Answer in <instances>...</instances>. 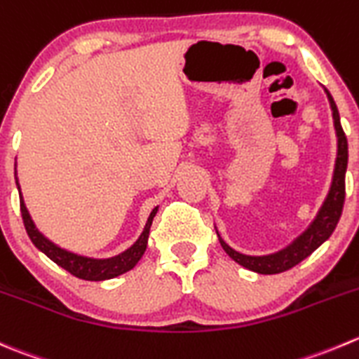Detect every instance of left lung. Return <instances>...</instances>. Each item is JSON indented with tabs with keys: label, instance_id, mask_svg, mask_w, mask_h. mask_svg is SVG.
<instances>
[{
	"label": "left lung",
	"instance_id": "obj_1",
	"mask_svg": "<svg viewBox=\"0 0 359 359\" xmlns=\"http://www.w3.org/2000/svg\"><path fill=\"white\" fill-rule=\"evenodd\" d=\"M325 93L326 96H328L330 107H332L333 112V126H335L337 133V159L335 170H333L332 186H330L328 194H326V200L323 201L318 215H316L314 221L309 224V228L305 229L302 235H298L290 245L277 250V252L264 254V256H249V254H242L238 252V250L231 249V247L221 238L217 229H215V233H217L219 236V242H221L226 254H228L233 261L242 264L243 268L250 270V272L263 273V276H273V273L286 272V270L293 268L294 264H298L300 261H304L305 257L311 256L323 242H326V240L330 238L333 229L337 228V222H339L340 215H342L344 200H346L347 138L342 130V124H340V116L339 110H337L335 102H333L328 89H325Z\"/></svg>",
	"mask_w": 359,
	"mask_h": 359
}]
</instances>
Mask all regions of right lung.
<instances>
[{
	"mask_svg": "<svg viewBox=\"0 0 359 359\" xmlns=\"http://www.w3.org/2000/svg\"><path fill=\"white\" fill-rule=\"evenodd\" d=\"M17 189L20 191L19 180H17ZM158 208L159 207H156L154 210L151 212L147 222H145L144 231H142V235L138 236V240L130 247V249L117 254V256L98 259V257H87V256H80V254H75V252H69V250L62 249V247L55 245L54 242H50L47 236L41 235V233L38 231L36 226H34L33 219H31L29 212H27L26 208V203H24L22 200V194H20V214H22L24 226H26V231L27 235H29L31 242L34 243V247H36L38 250H41L47 257H50L55 264L65 268L66 272H69L72 276L79 277V279H83V280L114 279V277L123 276V273L130 272L131 268H135V264L140 261V257L144 256L145 249H147L149 231H151L152 219H154Z\"/></svg>",
	"mask_w": 359,
	"mask_h": 359,
	"instance_id": "right-lung-1",
	"label": "right lung"
}]
</instances>
